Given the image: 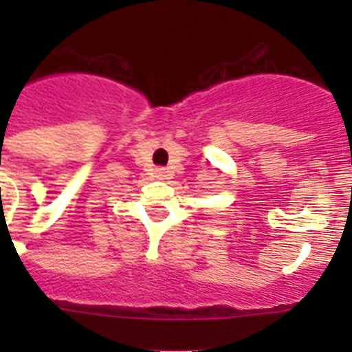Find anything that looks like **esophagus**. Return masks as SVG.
I'll return each instance as SVG.
<instances>
[{
    "mask_svg": "<svg viewBox=\"0 0 352 352\" xmlns=\"http://www.w3.org/2000/svg\"><path fill=\"white\" fill-rule=\"evenodd\" d=\"M157 174L160 178H164V176H166V169H157Z\"/></svg>",
    "mask_w": 352,
    "mask_h": 352,
    "instance_id": "1",
    "label": "esophagus"
}]
</instances>
